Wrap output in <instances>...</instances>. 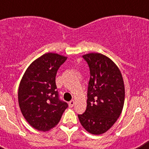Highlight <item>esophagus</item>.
Returning a JSON list of instances; mask_svg holds the SVG:
<instances>
[{
  "instance_id": "esophagus-1",
  "label": "esophagus",
  "mask_w": 149,
  "mask_h": 149,
  "mask_svg": "<svg viewBox=\"0 0 149 149\" xmlns=\"http://www.w3.org/2000/svg\"><path fill=\"white\" fill-rule=\"evenodd\" d=\"M74 101H69V103H68V105H69L70 107H72L74 106Z\"/></svg>"
}]
</instances>
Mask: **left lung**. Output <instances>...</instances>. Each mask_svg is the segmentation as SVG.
Listing matches in <instances>:
<instances>
[{"instance_id": "obj_1", "label": "left lung", "mask_w": 149, "mask_h": 149, "mask_svg": "<svg viewBox=\"0 0 149 149\" xmlns=\"http://www.w3.org/2000/svg\"><path fill=\"white\" fill-rule=\"evenodd\" d=\"M90 70L87 106L78 115L81 125L89 133L100 135L113 125L121 115L125 102V85L119 67L100 53L83 55Z\"/></svg>"}]
</instances>
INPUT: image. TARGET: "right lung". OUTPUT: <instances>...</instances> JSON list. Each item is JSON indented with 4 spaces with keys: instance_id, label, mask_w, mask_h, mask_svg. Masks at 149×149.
<instances>
[{
    "instance_id": "obj_1",
    "label": "right lung",
    "mask_w": 149,
    "mask_h": 149,
    "mask_svg": "<svg viewBox=\"0 0 149 149\" xmlns=\"http://www.w3.org/2000/svg\"><path fill=\"white\" fill-rule=\"evenodd\" d=\"M67 57L46 53L34 60L21 80L18 104L29 125L38 131H48L59 123L66 102L59 99L56 74Z\"/></svg>"
}]
</instances>
